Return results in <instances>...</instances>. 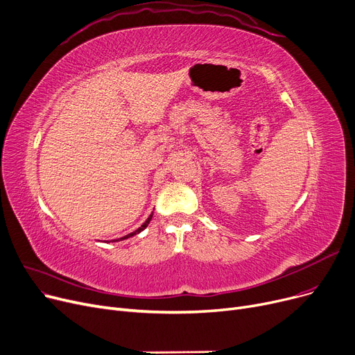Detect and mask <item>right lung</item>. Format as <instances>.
I'll use <instances>...</instances> for the list:
<instances>
[{
  "label": "right lung",
  "mask_w": 355,
  "mask_h": 355,
  "mask_svg": "<svg viewBox=\"0 0 355 355\" xmlns=\"http://www.w3.org/2000/svg\"><path fill=\"white\" fill-rule=\"evenodd\" d=\"M151 218H153V214L151 216H149L146 220H145V223H144V225L139 227V229H137L135 232H132V233H129V234H126V236H123V237H121L119 240H125V239H128V237H132V236H135V234H138V233H141L148 225H149V221H151ZM115 241V240H114Z\"/></svg>",
  "instance_id": "obj_1"
}]
</instances>
